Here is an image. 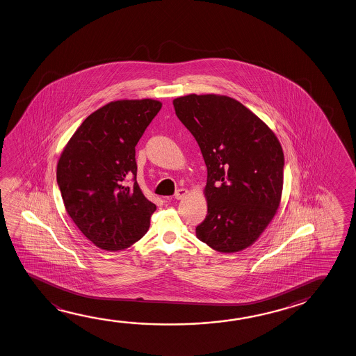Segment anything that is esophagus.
<instances>
[{
    "mask_svg": "<svg viewBox=\"0 0 356 356\" xmlns=\"http://www.w3.org/2000/svg\"><path fill=\"white\" fill-rule=\"evenodd\" d=\"M187 194H188L187 189H184V188H181V189H178V191H177V192H175V198L178 199V200H179V199L184 198V197H186V195H187Z\"/></svg>",
    "mask_w": 356,
    "mask_h": 356,
    "instance_id": "1",
    "label": "esophagus"
}]
</instances>
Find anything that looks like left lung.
<instances>
[{"mask_svg": "<svg viewBox=\"0 0 356 356\" xmlns=\"http://www.w3.org/2000/svg\"><path fill=\"white\" fill-rule=\"evenodd\" d=\"M175 115L198 143L208 170V214L199 241L220 253L252 245L277 213L284 153L275 134L241 102L189 95L173 101Z\"/></svg>", "mask_w": 356, "mask_h": 356, "instance_id": "1", "label": "left lung"}]
</instances>
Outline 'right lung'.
<instances>
[{"label": "right lung", "instance_id": "right-lung-1", "mask_svg": "<svg viewBox=\"0 0 356 356\" xmlns=\"http://www.w3.org/2000/svg\"><path fill=\"white\" fill-rule=\"evenodd\" d=\"M161 108L154 99L108 103L86 118L60 154L57 183L67 213L101 249L131 247L149 228L157 207L137 183L136 145Z\"/></svg>", "mask_w": 356, "mask_h": 356}]
</instances>
